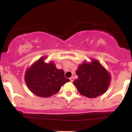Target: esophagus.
<instances>
[{
    "label": "esophagus",
    "instance_id": "obj_1",
    "mask_svg": "<svg viewBox=\"0 0 132 132\" xmlns=\"http://www.w3.org/2000/svg\"><path fill=\"white\" fill-rule=\"evenodd\" d=\"M69 79H70V81L71 82H72L74 81V78H73V77H71V78H69Z\"/></svg>",
    "mask_w": 132,
    "mask_h": 132
}]
</instances>
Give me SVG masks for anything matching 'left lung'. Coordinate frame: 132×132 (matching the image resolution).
Wrapping results in <instances>:
<instances>
[{"instance_id":"8db88e82","label":"left lung","mask_w":132,"mask_h":132,"mask_svg":"<svg viewBox=\"0 0 132 132\" xmlns=\"http://www.w3.org/2000/svg\"><path fill=\"white\" fill-rule=\"evenodd\" d=\"M78 78L73 82L78 92L88 98L102 95L109 87L111 75L99 61L92 59L78 66L76 72Z\"/></svg>"}]
</instances>
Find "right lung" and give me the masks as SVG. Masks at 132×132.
Returning <instances> with one entry per match:
<instances>
[{
    "label": "right lung",
    "instance_id": "1",
    "mask_svg": "<svg viewBox=\"0 0 132 132\" xmlns=\"http://www.w3.org/2000/svg\"><path fill=\"white\" fill-rule=\"evenodd\" d=\"M46 56L41 57L27 69L25 81L33 94L40 97H50L55 94L61 86L69 81L64 76L63 69H58L53 61L48 63L44 60Z\"/></svg>",
    "mask_w": 132,
    "mask_h": 132
}]
</instances>
